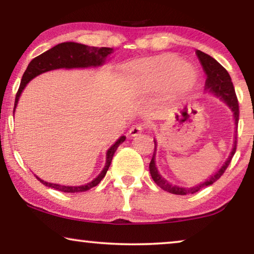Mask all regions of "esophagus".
I'll use <instances>...</instances> for the list:
<instances>
[{
    "label": "esophagus",
    "instance_id": "obj_1",
    "mask_svg": "<svg viewBox=\"0 0 254 254\" xmlns=\"http://www.w3.org/2000/svg\"><path fill=\"white\" fill-rule=\"evenodd\" d=\"M143 129H144V126L143 125H141V124H138V125H135V126H133L129 129V134L130 136H137V135H140L142 131H143Z\"/></svg>",
    "mask_w": 254,
    "mask_h": 254
}]
</instances>
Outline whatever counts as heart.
<instances>
[{
  "instance_id": "obj_1",
  "label": "heart",
  "mask_w": 254,
  "mask_h": 254,
  "mask_svg": "<svg viewBox=\"0 0 254 254\" xmlns=\"http://www.w3.org/2000/svg\"><path fill=\"white\" fill-rule=\"evenodd\" d=\"M125 70L131 85L142 92L156 91L164 85L169 92L183 93L197 81L193 65L171 53L138 59L128 64Z\"/></svg>"
}]
</instances>
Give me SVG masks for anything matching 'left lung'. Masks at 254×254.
<instances>
[{
    "label": "left lung",
    "mask_w": 254,
    "mask_h": 254,
    "mask_svg": "<svg viewBox=\"0 0 254 254\" xmlns=\"http://www.w3.org/2000/svg\"><path fill=\"white\" fill-rule=\"evenodd\" d=\"M195 53L197 55V58H199L200 64L202 65L204 72H206L207 75L204 89H206L207 91L214 93L215 96L218 97L221 100H223V102L230 107L232 113H234L235 125L237 126L238 120H239V106H238V99H237V96H236L235 88L231 82L230 75H229V72L225 70L223 65L218 64V62L215 60L214 58H211L210 55L203 53V52L201 51H196ZM156 147H157V143H156L155 141L154 155H152L150 164H149V171H150V175L152 177V179H154V182L157 184L162 190H166V192L177 194V195H187V194L196 193L197 190L203 189V187L211 185V184H214L216 180L221 178V176L223 175L225 170H227L236 152V148H237V134H236L235 136L234 145H232L230 156H229L227 161H225L223 166H222V168L218 170L214 176H210V178H208L206 182H203L202 184H200V185L197 186L190 187V189H185V187H180L177 185H171V184L166 182L164 178H162V176L158 173V170L156 168V164H155Z\"/></svg>",
    "instance_id": "obj_1"
}]
</instances>
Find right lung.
I'll use <instances>...</instances> for the list:
<instances>
[{"instance_id":"right-lung-1","label":"right lung","mask_w":254,"mask_h":254,"mask_svg":"<svg viewBox=\"0 0 254 254\" xmlns=\"http://www.w3.org/2000/svg\"><path fill=\"white\" fill-rule=\"evenodd\" d=\"M113 50L109 47H90L83 44L77 43H62L59 44L57 46H54L51 50H48L45 53L38 55L37 58H34L32 61L30 62L27 65L25 72H24L22 82H20L19 89L17 91L16 99H15V107H13V113H15L17 103L22 91L25 88L27 83L31 79L36 77V76L43 74V72L54 70V69H71V68H89V67H98L105 64L106 58L112 53ZM126 140L125 136H120L116 143L111 147L106 152V163L104 166L103 171L99 173L98 177H96L92 182H90L85 185L81 186H64V185H58V184H52L44 182L43 179H40L39 177L36 176V178L39 180L41 184H44L45 186L52 187V189L61 190L64 193H78V192H85L89 190L92 187L98 185L102 182V179L105 177L107 170H109L111 162H112L113 155L118 147Z\"/></svg>"}]
</instances>
